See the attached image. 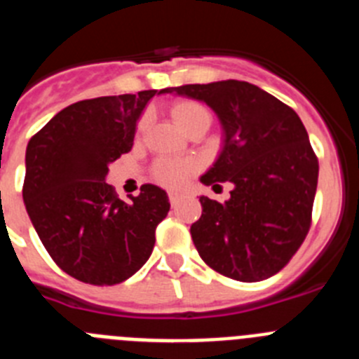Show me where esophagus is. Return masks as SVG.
Listing matches in <instances>:
<instances>
[{
	"label": "esophagus",
	"mask_w": 359,
	"mask_h": 359,
	"mask_svg": "<svg viewBox=\"0 0 359 359\" xmlns=\"http://www.w3.org/2000/svg\"><path fill=\"white\" fill-rule=\"evenodd\" d=\"M183 198V194L182 192H177V190H172V192H169V201H170V205H177V203H180V199Z\"/></svg>",
	"instance_id": "esophagus-1"
}]
</instances>
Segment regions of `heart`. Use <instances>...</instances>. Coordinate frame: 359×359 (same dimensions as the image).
<instances>
[{
    "label": "heart",
    "instance_id": "1",
    "mask_svg": "<svg viewBox=\"0 0 359 359\" xmlns=\"http://www.w3.org/2000/svg\"><path fill=\"white\" fill-rule=\"evenodd\" d=\"M170 116L176 122V126L183 131H189L192 126L199 122L210 123V115L208 111L201 106V104L194 102V100H177L170 106ZM138 129H144V120L140 122ZM198 165L194 161H182L172 160V158H160L152 167V176L158 183L170 189H177L189 180L192 174L196 172Z\"/></svg>",
    "mask_w": 359,
    "mask_h": 359
}]
</instances>
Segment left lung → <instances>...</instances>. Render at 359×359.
Here are the masks:
<instances>
[{
	"label": "left lung",
	"instance_id": "1",
	"mask_svg": "<svg viewBox=\"0 0 359 359\" xmlns=\"http://www.w3.org/2000/svg\"><path fill=\"white\" fill-rule=\"evenodd\" d=\"M161 93L196 98L217 113L224 145L201 183H233L230 199L205 196L190 236L205 264L241 282L278 273L311 228L318 158L298 115L243 81L185 84Z\"/></svg>",
	"mask_w": 359,
	"mask_h": 359
}]
</instances>
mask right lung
I'll list each match as a JSON object with an SVG mask.
<instances>
[{"label":"right lung","instance_id":"right-lung-1","mask_svg":"<svg viewBox=\"0 0 359 359\" xmlns=\"http://www.w3.org/2000/svg\"><path fill=\"white\" fill-rule=\"evenodd\" d=\"M156 90L81 100L59 111L27 147L23 199L59 268L91 286L135 275L170 208L167 192L142 185L122 201L106 183L109 163L131 151L136 120Z\"/></svg>","mask_w":359,"mask_h":359}]
</instances>
